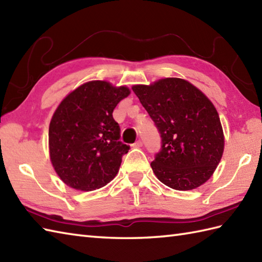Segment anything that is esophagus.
I'll list each match as a JSON object with an SVG mask.
<instances>
[{
    "mask_svg": "<svg viewBox=\"0 0 262 262\" xmlns=\"http://www.w3.org/2000/svg\"><path fill=\"white\" fill-rule=\"evenodd\" d=\"M142 145H143V142H142L141 140H138L137 142H135L134 144H133V147H135V148H140V147H142Z\"/></svg>",
    "mask_w": 262,
    "mask_h": 262,
    "instance_id": "34e87169",
    "label": "esophagus"
}]
</instances>
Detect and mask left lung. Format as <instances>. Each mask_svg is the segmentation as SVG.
Masks as SVG:
<instances>
[{
	"label": "left lung",
	"mask_w": 262,
	"mask_h": 262,
	"mask_svg": "<svg viewBox=\"0 0 262 262\" xmlns=\"http://www.w3.org/2000/svg\"><path fill=\"white\" fill-rule=\"evenodd\" d=\"M132 89L162 138V149L151 163L154 174L176 190H192L204 185L223 157L225 144L213 102L179 77Z\"/></svg>",
	"instance_id": "1"
}]
</instances>
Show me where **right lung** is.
<instances>
[{
  "mask_svg": "<svg viewBox=\"0 0 262 262\" xmlns=\"http://www.w3.org/2000/svg\"><path fill=\"white\" fill-rule=\"evenodd\" d=\"M129 94L126 85L97 80L77 86L58 104L49 124L48 146L53 168L65 185L91 191L118 173L129 146L119 142L113 111Z\"/></svg>",
  "mask_w": 262,
  "mask_h": 262,
  "instance_id": "obj_1",
  "label": "right lung"
}]
</instances>
